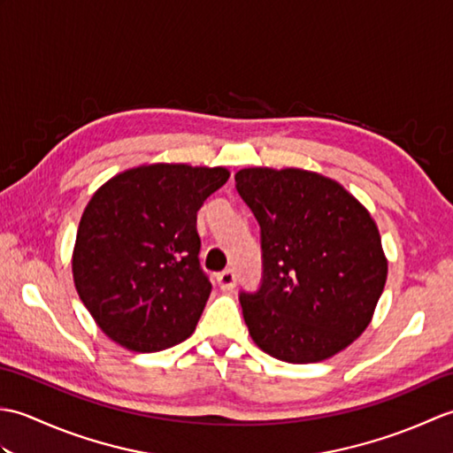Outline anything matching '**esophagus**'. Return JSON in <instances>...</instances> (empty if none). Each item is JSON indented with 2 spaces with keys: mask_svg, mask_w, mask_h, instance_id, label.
<instances>
[{
  "mask_svg": "<svg viewBox=\"0 0 453 453\" xmlns=\"http://www.w3.org/2000/svg\"><path fill=\"white\" fill-rule=\"evenodd\" d=\"M216 282H218V286H219L221 290H224V292L234 290V288H235V282H237L235 273H234V271H224V273H219V274L216 276Z\"/></svg>",
  "mask_w": 453,
  "mask_h": 453,
  "instance_id": "34e87169",
  "label": "esophagus"
}]
</instances>
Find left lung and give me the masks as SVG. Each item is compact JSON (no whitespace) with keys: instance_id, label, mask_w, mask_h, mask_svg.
<instances>
[{"instance_id":"8db88e82","label":"left lung","mask_w":453,"mask_h":453,"mask_svg":"<svg viewBox=\"0 0 453 453\" xmlns=\"http://www.w3.org/2000/svg\"><path fill=\"white\" fill-rule=\"evenodd\" d=\"M235 188L261 226L263 280L239 294L255 344L290 364L344 350L370 325L388 278L370 211L303 169H242Z\"/></svg>"}]
</instances>
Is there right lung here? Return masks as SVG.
I'll list each match as a JSON object with an SVG mask.
<instances>
[{"mask_svg":"<svg viewBox=\"0 0 453 453\" xmlns=\"http://www.w3.org/2000/svg\"><path fill=\"white\" fill-rule=\"evenodd\" d=\"M224 167L153 163L95 192L75 237V290L114 342L157 352L195 333L211 292L200 268L196 211L226 185Z\"/></svg>","mask_w":453,"mask_h":453,"instance_id":"1","label":"right lung"}]
</instances>
